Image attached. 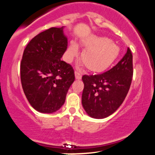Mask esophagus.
Wrapping results in <instances>:
<instances>
[{"label":"esophagus","mask_w":155,"mask_h":155,"mask_svg":"<svg viewBox=\"0 0 155 155\" xmlns=\"http://www.w3.org/2000/svg\"><path fill=\"white\" fill-rule=\"evenodd\" d=\"M75 76H76V79H81V74L79 71H75Z\"/></svg>","instance_id":"34e87169"}]
</instances>
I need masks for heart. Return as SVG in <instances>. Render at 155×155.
I'll return each instance as SVG.
<instances>
[{"mask_svg": "<svg viewBox=\"0 0 155 155\" xmlns=\"http://www.w3.org/2000/svg\"><path fill=\"white\" fill-rule=\"evenodd\" d=\"M84 50L81 59L92 72L100 73L107 70L120 55V48L105 37L92 35L83 40ZM79 54V46L75 41L70 42L65 54L68 62H71Z\"/></svg>", "mask_w": 155, "mask_h": 155, "instance_id": "1", "label": "heart"}]
</instances>
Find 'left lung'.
Instances as JSON below:
<instances>
[{"label":"left lung","mask_w":155,"mask_h":155,"mask_svg":"<svg viewBox=\"0 0 155 155\" xmlns=\"http://www.w3.org/2000/svg\"><path fill=\"white\" fill-rule=\"evenodd\" d=\"M132 76V54L129 48L113 68L101 74L84 75L81 103L86 113L94 118L112 115L124 101Z\"/></svg>","instance_id":"left-lung-1"}]
</instances>
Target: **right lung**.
I'll list each match as a JSON object with an SVG mask.
<instances>
[{"label": "right lung", "mask_w": 155, "mask_h": 155, "mask_svg": "<svg viewBox=\"0 0 155 155\" xmlns=\"http://www.w3.org/2000/svg\"><path fill=\"white\" fill-rule=\"evenodd\" d=\"M68 47L63 26L35 36L25 47L20 62L22 87L32 107L43 113L58 110L75 80L71 64L61 60Z\"/></svg>", "instance_id": "1"}]
</instances>
